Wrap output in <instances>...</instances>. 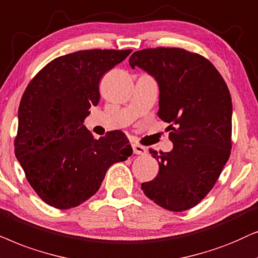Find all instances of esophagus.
<instances>
[{"instance_id":"34e87169","label":"esophagus","mask_w":258,"mask_h":258,"mask_svg":"<svg viewBox=\"0 0 258 258\" xmlns=\"http://www.w3.org/2000/svg\"><path fill=\"white\" fill-rule=\"evenodd\" d=\"M133 152L136 154H142V156H144V154L147 153V149L142 145H138V144H133Z\"/></svg>"}]
</instances>
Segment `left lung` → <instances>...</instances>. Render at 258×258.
Wrapping results in <instances>:
<instances>
[{"label":"left lung","instance_id":"left-lung-1","mask_svg":"<svg viewBox=\"0 0 258 258\" xmlns=\"http://www.w3.org/2000/svg\"><path fill=\"white\" fill-rule=\"evenodd\" d=\"M128 62L158 82V116L170 123L173 144L170 152L150 150L159 172L143 183L142 190L166 210L194 208L214 187L230 157L232 102L228 86L210 61L181 48L138 50Z\"/></svg>","mask_w":258,"mask_h":258}]
</instances>
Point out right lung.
Wrapping results in <instances>:
<instances>
[{
    "label": "right lung",
    "instance_id": "add662e5",
    "mask_svg": "<svg viewBox=\"0 0 258 258\" xmlns=\"http://www.w3.org/2000/svg\"><path fill=\"white\" fill-rule=\"evenodd\" d=\"M131 49H91L59 56L22 95L15 156L44 203L66 210L91 198L109 166L133 150L120 131L94 139L84 121L100 100L99 82Z\"/></svg>",
    "mask_w": 258,
    "mask_h": 258
}]
</instances>
